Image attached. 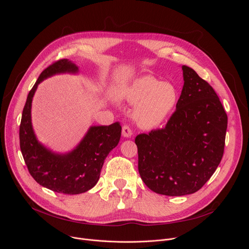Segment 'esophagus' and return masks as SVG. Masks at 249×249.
Returning <instances> with one entry per match:
<instances>
[{"mask_svg":"<svg viewBox=\"0 0 249 249\" xmlns=\"http://www.w3.org/2000/svg\"><path fill=\"white\" fill-rule=\"evenodd\" d=\"M132 130L128 125H123L122 126V135L126 138H130L132 136Z\"/></svg>","mask_w":249,"mask_h":249,"instance_id":"esophagus-1","label":"esophagus"}]
</instances>
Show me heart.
Masks as SVG:
<instances>
[{"label": "heart", "instance_id": "1", "mask_svg": "<svg viewBox=\"0 0 249 249\" xmlns=\"http://www.w3.org/2000/svg\"><path fill=\"white\" fill-rule=\"evenodd\" d=\"M130 103H137L133 116L144 128L160 125L173 111L177 103V91L167 83H161L152 76L137 79L126 91Z\"/></svg>", "mask_w": 249, "mask_h": 249}]
</instances>
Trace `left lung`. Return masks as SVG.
Masks as SVG:
<instances>
[{
	"mask_svg": "<svg viewBox=\"0 0 249 249\" xmlns=\"http://www.w3.org/2000/svg\"><path fill=\"white\" fill-rule=\"evenodd\" d=\"M182 70L181 95L165 127L135 139L142 180L167 196L195 193L211 178L224 155L228 127L214 89L192 68Z\"/></svg>",
	"mask_w": 249,
	"mask_h": 249,
	"instance_id": "1",
	"label": "left lung"
}]
</instances>
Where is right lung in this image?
<instances>
[{"instance_id": "right-lung-1", "label": "right lung", "mask_w": 249, "mask_h": 249, "mask_svg": "<svg viewBox=\"0 0 249 249\" xmlns=\"http://www.w3.org/2000/svg\"><path fill=\"white\" fill-rule=\"evenodd\" d=\"M77 71L78 67L67 59L56 61L44 69L27 95L19 125L20 151L30 175L40 185L68 195L84 193L97 183L104 160L118 145L122 129L119 122L90 127L76 150L63 156L51 153L38 143L30 119L35 89L47 77Z\"/></svg>"}]
</instances>
